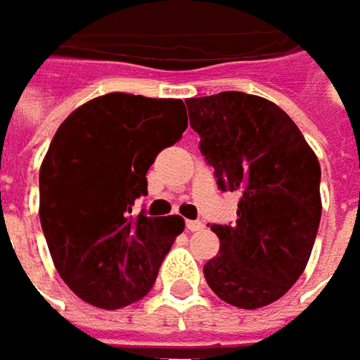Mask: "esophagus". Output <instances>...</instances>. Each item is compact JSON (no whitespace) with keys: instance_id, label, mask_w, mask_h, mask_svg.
<instances>
[{"instance_id":"34e87169","label":"esophagus","mask_w":360,"mask_h":360,"mask_svg":"<svg viewBox=\"0 0 360 360\" xmlns=\"http://www.w3.org/2000/svg\"><path fill=\"white\" fill-rule=\"evenodd\" d=\"M185 227H187V231H200L204 225H202V221H185Z\"/></svg>"}]
</instances>
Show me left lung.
<instances>
[{"mask_svg": "<svg viewBox=\"0 0 360 360\" xmlns=\"http://www.w3.org/2000/svg\"><path fill=\"white\" fill-rule=\"evenodd\" d=\"M200 152L221 191H238V221L212 225L210 290L240 309L279 300L302 275L321 221V167L296 122L273 102L223 91L185 100Z\"/></svg>", "mask_w": 360, "mask_h": 360, "instance_id": "1", "label": "left lung"}]
</instances>
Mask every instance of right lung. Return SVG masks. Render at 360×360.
Returning a JSON list of instances; mask_svg holds the SVG:
<instances>
[{"label":"right lung","mask_w":360,"mask_h":360,"mask_svg":"<svg viewBox=\"0 0 360 360\" xmlns=\"http://www.w3.org/2000/svg\"><path fill=\"white\" fill-rule=\"evenodd\" d=\"M181 100L108 94L56 131L39 171V219L53 264L85 302L122 309L141 300L185 223L133 214L148 169L187 129Z\"/></svg>","instance_id":"obj_1"}]
</instances>
